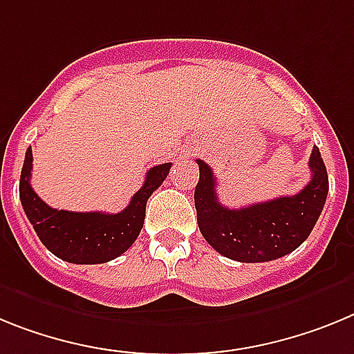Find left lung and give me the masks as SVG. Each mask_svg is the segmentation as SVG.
<instances>
[{"label":"left lung","mask_w":354,"mask_h":354,"mask_svg":"<svg viewBox=\"0 0 354 354\" xmlns=\"http://www.w3.org/2000/svg\"><path fill=\"white\" fill-rule=\"evenodd\" d=\"M194 190L198 226L205 241L236 262H270L299 248L308 239L328 196V173L317 147L310 155L312 180L296 196H283L250 207H223L215 192L214 171L198 160Z\"/></svg>","instance_id":"8db88e82"}]
</instances>
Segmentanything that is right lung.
I'll return each instance as SVG.
<instances>
[{"mask_svg": "<svg viewBox=\"0 0 354 354\" xmlns=\"http://www.w3.org/2000/svg\"><path fill=\"white\" fill-rule=\"evenodd\" d=\"M32 162V147H28L19 181V198L24 214L33 224L37 236L55 257L82 266L110 262L137 241L146 217L147 199L162 185L173 165V162H169L149 169L144 185L139 192H135L130 205L119 214H104L48 207L30 185Z\"/></svg>", "mask_w": 354, "mask_h": 354, "instance_id": "obj_1", "label": "right lung"}]
</instances>
